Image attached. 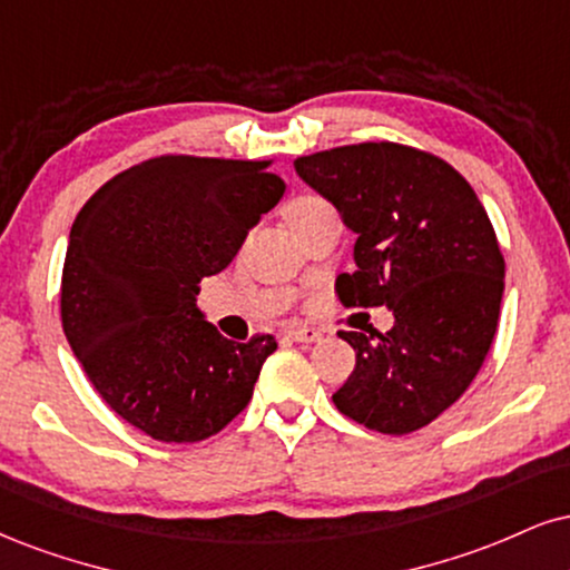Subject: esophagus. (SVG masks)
Returning a JSON list of instances; mask_svg holds the SVG:
<instances>
[{
	"label": "esophagus",
	"mask_w": 570,
	"mask_h": 570,
	"mask_svg": "<svg viewBox=\"0 0 570 570\" xmlns=\"http://www.w3.org/2000/svg\"><path fill=\"white\" fill-rule=\"evenodd\" d=\"M324 334L318 332V328H307V326H297V328H289V340L294 342H318Z\"/></svg>",
	"instance_id": "34e87169"
}]
</instances>
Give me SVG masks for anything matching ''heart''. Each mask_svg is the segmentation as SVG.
Listing matches in <instances>:
<instances>
[{
  "mask_svg": "<svg viewBox=\"0 0 570 570\" xmlns=\"http://www.w3.org/2000/svg\"><path fill=\"white\" fill-rule=\"evenodd\" d=\"M326 207H328V204L318 196H297V198H292V202L284 207V219H286V225H289V228L294 230V228H299L305 219L318 215V212L326 209Z\"/></svg>",
  "mask_w": 570,
  "mask_h": 570,
  "instance_id": "1",
  "label": "heart"
}]
</instances>
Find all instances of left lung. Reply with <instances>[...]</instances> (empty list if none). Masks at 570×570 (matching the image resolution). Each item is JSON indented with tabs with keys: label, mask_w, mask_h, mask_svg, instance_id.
<instances>
[{
	"label": "left lung",
	"mask_w": 570,
	"mask_h": 570,
	"mask_svg": "<svg viewBox=\"0 0 570 570\" xmlns=\"http://www.w3.org/2000/svg\"><path fill=\"white\" fill-rule=\"evenodd\" d=\"M294 169L355 233L342 305L395 315L387 334L340 332L355 368L334 406L376 433H414L470 387L497 334L504 257L491 219L451 164L397 142L321 150Z\"/></svg>",
	"instance_id": "left-lung-1"
}]
</instances>
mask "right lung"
I'll use <instances>...</instances> for the list:
<instances>
[{
	"instance_id": "right-lung-1",
	"label": "right lung",
	"mask_w": 570,
	"mask_h": 570,
	"mask_svg": "<svg viewBox=\"0 0 570 570\" xmlns=\"http://www.w3.org/2000/svg\"><path fill=\"white\" fill-rule=\"evenodd\" d=\"M271 161L156 156L108 180L73 219L60 318L102 401L164 443L219 433L249 403L271 334L230 342L196 307L284 196Z\"/></svg>"
}]
</instances>
